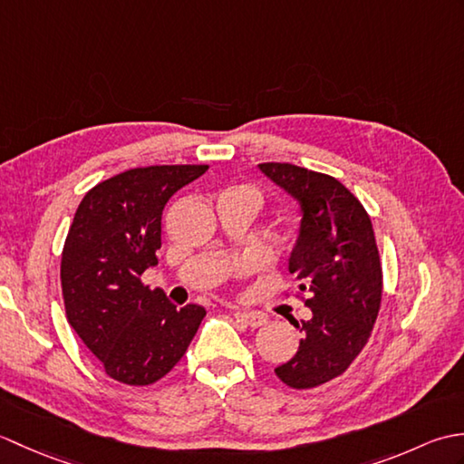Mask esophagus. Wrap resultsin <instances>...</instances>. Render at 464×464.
I'll return each mask as SVG.
<instances>
[{"label":"esophagus","mask_w":464,"mask_h":464,"mask_svg":"<svg viewBox=\"0 0 464 464\" xmlns=\"http://www.w3.org/2000/svg\"><path fill=\"white\" fill-rule=\"evenodd\" d=\"M235 319L247 324L251 329H257L261 324L267 323V317L263 313H245V311H235Z\"/></svg>","instance_id":"1"}]
</instances>
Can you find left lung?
<instances>
[{
    "label": "left lung",
    "mask_w": 464,
    "mask_h": 464,
    "mask_svg": "<svg viewBox=\"0 0 464 464\" xmlns=\"http://www.w3.org/2000/svg\"><path fill=\"white\" fill-rule=\"evenodd\" d=\"M259 169L301 203L299 239L289 271L301 281L309 321L297 353L275 374L291 389H314L351 367L367 344L382 297V267L369 213L331 175L291 163ZM299 293V295H301Z\"/></svg>",
    "instance_id": "1"
}]
</instances>
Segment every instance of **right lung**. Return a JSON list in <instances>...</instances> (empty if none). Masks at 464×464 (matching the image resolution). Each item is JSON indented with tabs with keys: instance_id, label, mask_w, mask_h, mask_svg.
I'll list each match as a JSON object with an SVG mask.
<instances>
[{
	"instance_id": "obj_1",
	"label": "right lung",
	"mask_w": 464,
	"mask_h": 464,
	"mask_svg": "<svg viewBox=\"0 0 464 464\" xmlns=\"http://www.w3.org/2000/svg\"><path fill=\"white\" fill-rule=\"evenodd\" d=\"M209 165L135 167L85 193L62 253L67 321L117 382L145 387L181 361L205 309L141 281L157 265L165 203Z\"/></svg>"
}]
</instances>
